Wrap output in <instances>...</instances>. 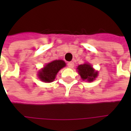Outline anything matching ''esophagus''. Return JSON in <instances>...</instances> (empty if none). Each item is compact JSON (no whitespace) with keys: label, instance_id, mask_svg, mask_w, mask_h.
Returning <instances> with one entry per match:
<instances>
[{"label":"esophagus","instance_id":"obj_1","mask_svg":"<svg viewBox=\"0 0 131 131\" xmlns=\"http://www.w3.org/2000/svg\"><path fill=\"white\" fill-rule=\"evenodd\" d=\"M67 65H68V67L69 68H72V67H74V64L73 62H68V64H67Z\"/></svg>","mask_w":131,"mask_h":131}]
</instances>
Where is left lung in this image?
<instances>
[{
  "mask_svg": "<svg viewBox=\"0 0 131 131\" xmlns=\"http://www.w3.org/2000/svg\"><path fill=\"white\" fill-rule=\"evenodd\" d=\"M78 71L83 80L93 81L97 76V73L94 71L93 68L89 64H83L78 67Z\"/></svg>",
  "mask_w": 131,
  "mask_h": 131,
  "instance_id": "obj_1",
  "label": "left lung"
}]
</instances>
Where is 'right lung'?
Returning a JSON list of instances; mask_svg holds the SVG:
<instances>
[{"label": "right lung", "instance_id": "right-lung-1", "mask_svg": "<svg viewBox=\"0 0 131 131\" xmlns=\"http://www.w3.org/2000/svg\"><path fill=\"white\" fill-rule=\"evenodd\" d=\"M65 65V62L63 60H54L48 63L39 72L38 77L44 82H52L55 79L57 72Z\"/></svg>", "mask_w": 131, "mask_h": 131}]
</instances>
